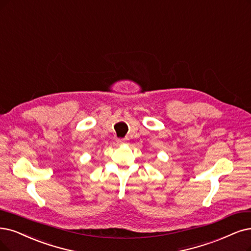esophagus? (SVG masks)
Returning <instances> with one entry per match:
<instances>
[{
	"label": "esophagus",
	"mask_w": 251,
	"mask_h": 251,
	"mask_svg": "<svg viewBox=\"0 0 251 251\" xmlns=\"http://www.w3.org/2000/svg\"><path fill=\"white\" fill-rule=\"evenodd\" d=\"M117 143H118L119 145L126 144V143H127V138H118V140H117Z\"/></svg>",
	"instance_id": "obj_1"
}]
</instances>
